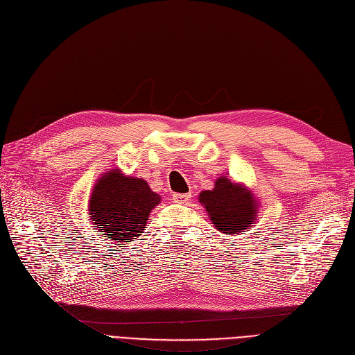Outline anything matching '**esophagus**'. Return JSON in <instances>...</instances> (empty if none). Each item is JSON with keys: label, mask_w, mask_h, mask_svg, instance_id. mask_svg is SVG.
Returning a JSON list of instances; mask_svg holds the SVG:
<instances>
[{"label": "esophagus", "mask_w": 355, "mask_h": 355, "mask_svg": "<svg viewBox=\"0 0 355 355\" xmlns=\"http://www.w3.org/2000/svg\"><path fill=\"white\" fill-rule=\"evenodd\" d=\"M190 197H191V194L190 193H184V194H181V193H175V194H173V200H174V202H180V204H182V202H187L189 200H190Z\"/></svg>", "instance_id": "34e87169"}]
</instances>
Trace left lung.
<instances>
[{
  "label": "left lung",
  "mask_w": 355,
  "mask_h": 355,
  "mask_svg": "<svg viewBox=\"0 0 355 355\" xmlns=\"http://www.w3.org/2000/svg\"><path fill=\"white\" fill-rule=\"evenodd\" d=\"M198 200L214 227L221 233L233 236L254 226L259 202L253 193L241 184L220 177L214 189L201 191Z\"/></svg>",
  "instance_id": "left-lung-1"
}]
</instances>
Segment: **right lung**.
<instances>
[{"instance_id": "1", "label": "right lung", "mask_w": 355, "mask_h": 355, "mask_svg": "<svg viewBox=\"0 0 355 355\" xmlns=\"http://www.w3.org/2000/svg\"><path fill=\"white\" fill-rule=\"evenodd\" d=\"M159 202L161 197L151 191L145 180L110 170L93 187L89 217L106 240L129 243L144 233L149 213Z\"/></svg>"}]
</instances>
